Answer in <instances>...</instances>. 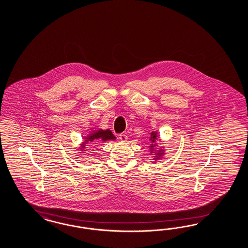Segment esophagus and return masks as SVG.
I'll return each instance as SVG.
<instances>
[{
  "label": "esophagus",
  "instance_id": "esophagus-1",
  "mask_svg": "<svg viewBox=\"0 0 248 248\" xmlns=\"http://www.w3.org/2000/svg\"><path fill=\"white\" fill-rule=\"evenodd\" d=\"M119 138H120L121 141H127V135L124 134H119Z\"/></svg>",
  "mask_w": 248,
  "mask_h": 248
}]
</instances>
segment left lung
I'll use <instances>...</instances> for the list:
<instances>
[{"mask_svg":"<svg viewBox=\"0 0 248 248\" xmlns=\"http://www.w3.org/2000/svg\"><path fill=\"white\" fill-rule=\"evenodd\" d=\"M156 137H157V135H156V134H153L152 133V137H151V141H152V142H153V144H151V148L154 147V143L155 142V140H156Z\"/></svg>","mask_w":248,"mask_h":248,"instance_id":"1","label":"left lung"}]
</instances>
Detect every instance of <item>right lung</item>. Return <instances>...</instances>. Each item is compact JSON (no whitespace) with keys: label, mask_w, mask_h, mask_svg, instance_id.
Returning a JSON list of instances; mask_svg holds the SVG:
<instances>
[{"label":"right lung","mask_w":248,"mask_h":248,"mask_svg":"<svg viewBox=\"0 0 248 248\" xmlns=\"http://www.w3.org/2000/svg\"><path fill=\"white\" fill-rule=\"evenodd\" d=\"M114 134H112V132L110 130H97L94 131L91 134L88 135V137L86 138V141L84 142V144L82 145V147L86 148L85 144L87 143H97L100 142L101 141H106L108 140H114ZM85 151V150H84Z\"/></svg>","instance_id":"1"}]
</instances>
